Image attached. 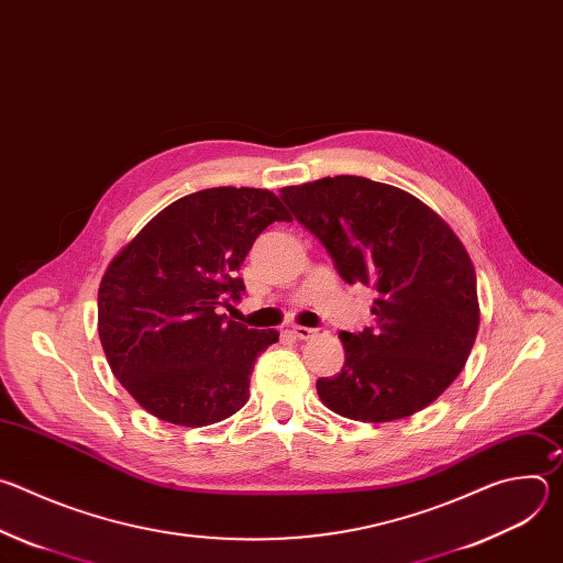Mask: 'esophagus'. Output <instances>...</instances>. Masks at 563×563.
I'll return each instance as SVG.
<instances>
[{"label":"esophagus","instance_id":"esophagus-1","mask_svg":"<svg viewBox=\"0 0 563 563\" xmlns=\"http://www.w3.org/2000/svg\"><path fill=\"white\" fill-rule=\"evenodd\" d=\"M291 334L298 339V341H309L313 339L316 334H320V330H311V328H294Z\"/></svg>","mask_w":563,"mask_h":563}]
</instances>
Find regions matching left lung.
<instances>
[{
	"mask_svg": "<svg viewBox=\"0 0 563 563\" xmlns=\"http://www.w3.org/2000/svg\"><path fill=\"white\" fill-rule=\"evenodd\" d=\"M345 283L374 285V328L341 332L345 365L316 380L323 406L363 421L406 419L454 383L476 341L474 265L450 224L412 194L358 176L280 189Z\"/></svg>",
	"mask_w": 563,
	"mask_h": 563,
	"instance_id": "obj_1",
	"label": "left lung"
}]
</instances>
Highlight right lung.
<instances>
[{
	"instance_id": "add662e5",
	"label": "right lung",
	"mask_w": 563,
	"mask_h": 563,
	"mask_svg": "<svg viewBox=\"0 0 563 563\" xmlns=\"http://www.w3.org/2000/svg\"><path fill=\"white\" fill-rule=\"evenodd\" d=\"M291 216L276 194L216 187L153 216L109 263L98 289V334L109 367L159 421L202 428L250 400L254 361L278 341L218 313L245 289L254 240Z\"/></svg>"
}]
</instances>
